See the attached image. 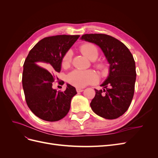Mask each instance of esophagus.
<instances>
[{
    "label": "esophagus",
    "instance_id": "34e87169",
    "mask_svg": "<svg viewBox=\"0 0 158 158\" xmlns=\"http://www.w3.org/2000/svg\"><path fill=\"white\" fill-rule=\"evenodd\" d=\"M84 91L83 89H81V88H76V92H77L78 93L79 92H82Z\"/></svg>",
    "mask_w": 158,
    "mask_h": 158
}]
</instances>
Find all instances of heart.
Listing matches in <instances>:
<instances>
[{
	"instance_id": "1",
	"label": "heart",
	"mask_w": 158,
	"mask_h": 158,
	"mask_svg": "<svg viewBox=\"0 0 158 158\" xmlns=\"http://www.w3.org/2000/svg\"><path fill=\"white\" fill-rule=\"evenodd\" d=\"M80 50L82 53L90 60L97 59L99 55L98 47L91 43H85L80 47ZM73 60V51L69 49L64 54L61 60L62 66L67 69L71 64ZM95 67L99 70L106 69V64L102 61L95 63ZM99 76L93 70H78L72 71L67 76L68 82L76 88H84L89 84H95L98 82Z\"/></svg>"
}]
</instances>
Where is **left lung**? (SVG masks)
I'll return each instance as SVG.
<instances>
[{
	"instance_id": "1",
	"label": "left lung",
	"mask_w": 158,
	"mask_h": 158,
	"mask_svg": "<svg viewBox=\"0 0 158 158\" xmlns=\"http://www.w3.org/2000/svg\"><path fill=\"white\" fill-rule=\"evenodd\" d=\"M81 40L98 45L110 64L108 77L101 85L103 89H95L91 108L103 118H117L127 111L135 93L136 73L133 56L121 41L106 34H84Z\"/></svg>"
}]
</instances>
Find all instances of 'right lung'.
I'll return each mask as SVG.
<instances>
[{
    "label": "right lung",
    "instance_id": "1",
    "mask_svg": "<svg viewBox=\"0 0 158 158\" xmlns=\"http://www.w3.org/2000/svg\"><path fill=\"white\" fill-rule=\"evenodd\" d=\"M79 37L59 35L45 37L26 57L22 74L26 101L32 113L42 120L54 122L64 118L70 110L72 98L77 94L75 88L69 84L64 92H57L52 84L59 79L56 74L60 72L64 54Z\"/></svg>",
    "mask_w": 158,
    "mask_h": 158
}]
</instances>
